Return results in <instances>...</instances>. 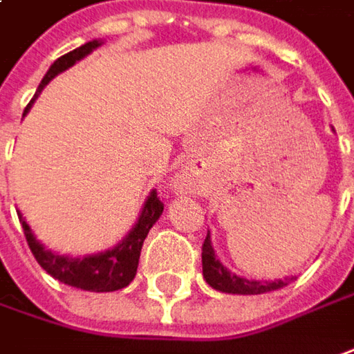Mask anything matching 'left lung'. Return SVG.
Returning a JSON list of instances; mask_svg holds the SVG:
<instances>
[{
	"label": "left lung",
	"mask_w": 354,
	"mask_h": 354,
	"mask_svg": "<svg viewBox=\"0 0 354 354\" xmlns=\"http://www.w3.org/2000/svg\"><path fill=\"white\" fill-rule=\"evenodd\" d=\"M209 238L212 236L207 232L204 245H202V273H204L206 283L216 291L232 293V295H261V293H268V291L281 289L287 283H291V279H295L291 275V277H285V279L259 281V279H245L241 275H236L218 259Z\"/></svg>",
	"instance_id": "left-lung-1"
}]
</instances>
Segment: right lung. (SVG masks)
Wrapping results in <instances>:
<instances>
[{
	"label": "right lung",
	"mask_w": 354,
	"mask_h": 354,
	"mask_svg": "<svg viewBox=\"0 0 354 354\" xmlns=\"http://www.w3.org/2000/svg\"><path fill=\"white\" fill-rule=\"evenodd\" d=\"M100 45H102L100 39H93V41H88L85 45L77 47L75 51L59 57L53 65L49 67L47 75L43 77V81L39 83L37 93L31 99V102L27 104L24 116L29 113L31 104L41 95V91L49 85L51 79H55L59 73L73 67L77 61L85 59L86 55L93 53ZM162 209H164V206H162V202L156 196V190H152V192L148 194L147 200H145V206L140 209V216H138L136 223L132 225L131 232L120 239L115 248L88 255H61L47 250L35 238L31 225L25 222L21 212H17V216H19V222H21V227H24L25 239L29 243L31 254L35 255L39 266L45 269L49 275H53L55 279H59L61 283L83 289V291L106 293V291H118V289L127 287L134 279L142 243L147 239L150 227L162 216Z\"/></svg>",
	"instance_id": "right-lung-1"
}]
</instances>
